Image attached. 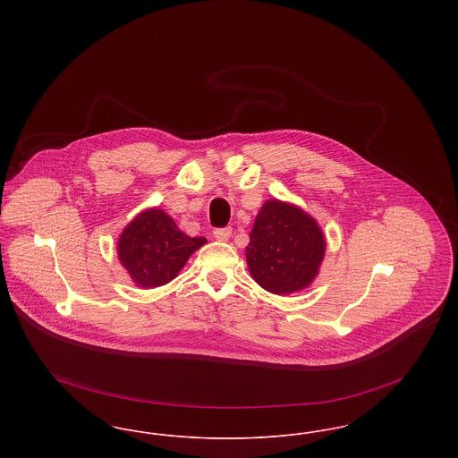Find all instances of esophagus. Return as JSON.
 <instances>
[{
    "label": "esophagus",
    "mask_w": 458,
    "mask_h": 458,
    "mask_svg": "<svg viewBox=\"0 0 458 458\" xmlns=\"http://www.w3.org/2000/svg\"><path fill=\"white\" fill-rule=\"evenodd\" d=\"M213 235H215V239L219 240V242H226V240L232 237V228H216V230L213 232Z\"/></svg>",
    "instance_id": "obj_1"
}]
</instances>
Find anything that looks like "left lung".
<instances>
[{
  "instance_id": "left-lung-1",
  "label": "left lung",
  "mask_w": 458,
  "mask_h": 458,
  "mask_svg": "<svg viewBox=\"0 0 458 458\" xmlns=\"http://www.w3.org/2000/svg\"><path fill=\"white\" fill-rule=\"evenodd\" d=\"M249 239V273L264 290L276 295L302 292L319 275L327 239L302 208L280 199L266 200Z\"/></svg>"
}]
</instances>
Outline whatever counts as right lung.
<instances>
[{
	"instance_id": "1",
	"label": "right lung",
	"mask_w": 458,
	"mask_h": 458,
	"mask_svg": "<svg viewBox=\"0 0 458 458\" xmlns=\"http://www.w3.org/2000/svg\"><path fill=\"white\" fill-rule=\"evenodd\" d=\"M208 240L189 237L159 208L140 211L123 228L116 252L131 282L140 288L170 284Z\"/></svg>"
}]
</instances>
